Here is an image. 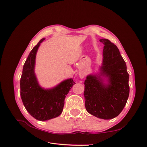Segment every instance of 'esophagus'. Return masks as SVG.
<instances>
[{
    "mask_svg": "<svg viewBox=\"0 0 147 147\" xmlns=\"http://www.w3.org/2000/svg\"><path fill=\"white\" fill-rule=\"evenodd\" d=\"M79 76L81 78H83L84 77V74L83 73H80L79 74Z\"/></svg>",
    "mask_w": 147,
    "mask_h": 147,
    "instance_id": "34e87169",
    "label": "esophagus"
}]
</instances>
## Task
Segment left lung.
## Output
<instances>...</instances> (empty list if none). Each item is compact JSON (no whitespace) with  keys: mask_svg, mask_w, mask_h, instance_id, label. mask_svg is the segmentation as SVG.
Masks as SVG:
<instances>
[{"mask_svg":"<svg viewBox=\"0 0 147 147\" xmlns=\"http://www.w3.org/2000/svg\"><path fill=\"white\" fill-rule=\"evenodd\" d=\"M104 45L102 63L97 74L87 75L84 97L87 112L97 118L117 117L126 104L129 94V74L125 61L117 47L108 39Z\"/></svg>","mask_w":147,"mask_h":147,"instance_id":"left-lung-1","label":"left lung"}]
</instances>
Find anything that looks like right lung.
<instances>
[{"label": "right lung", "instance_id": "add662e5", "mask_svg": "<svg viewBox=\"0 0 147 147\" xmlns=\"http://www.w3.org/2000/svg\"><path fill=\"white\" fill-rule=\"evenodd\" d=\"M41 39L26 59L20 80V95L26 110L39 121H47L57 117L63 112L64 99L75 84L72 78L61 82L55 87L44 88L39 84L35 73V59Z\"/></svg>", "mask_w": 147, "mask_h": 147}]
</instances>
